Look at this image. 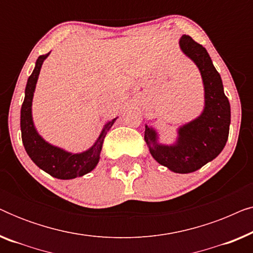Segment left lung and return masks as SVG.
I'll return each instance as SVG.
<instances>
[{
  "label": "left lung",
  "mask_w": 253,
  "mask_h": 253,
  "mask_svg": "<svg viewBox=\"0 0 253 253\" xmlns=\"http://www.w3.org/2000/svg\"><path fill=\"white\" fill-rule=\"evenodd\" d=\"M179 46L202 74L205 109L198 119L179 129L178 141L174 146L159 145L157 133L147 126H145V141L159 164L178 174H188L212 161L223 150L229 134L230 105L223 92L220 74L205 48L190 36H183Z\"/></svg>",
  "instance_id": "obj_1"
}]
</instances>
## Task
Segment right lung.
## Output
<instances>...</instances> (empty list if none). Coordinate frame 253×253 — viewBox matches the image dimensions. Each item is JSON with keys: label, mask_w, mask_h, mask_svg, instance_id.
<instances>
[{"label": "right lung", "mask_w": 253, "mask_h": 253, "mask_svg": "<svg viewBox=\"0 0 253 253\" xmlns=\"http://www.w3.org/2000/svg\"><path fill=\"white\" fill-rule=\"evenodd\" d=\"M48 55H49V53L40 55L38 57L36 68H34L32 75L30 76L29 81H27L25 98H24L22 109H20L22 140L31 160L40 169L48 172L53 177L60 179H71L87 174V172L95 168L100 159L103 138L106 136L107 130L112 127L116 119L112 120L106 124L96 143L84 153L71 154L46 143L34 129L31 106H32L33 92L34 88H36L38 77H39L41 65H42L43 60Z\"/></svg>", "instance_id": "1"}]
</instances>
